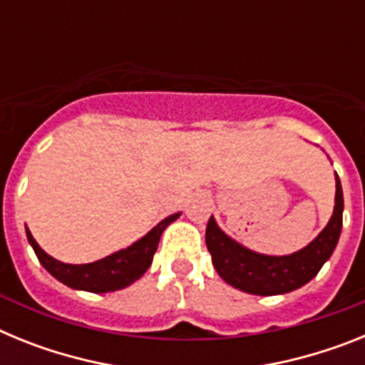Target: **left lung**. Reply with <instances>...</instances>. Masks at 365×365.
I'll use <instances>...</instances> for the list:
<instances>
[{"label": "left lung", "mask_w": 365, "mask_h": 365, "mask_svg": "<svg viewBox=\"0 0 365 365\" xmlns=\"http://www.w3.org/2000/svg\"><path fill=\"white\" fill-rule=\"evenodd\" d=\"M344 193L336 177V197L333 217L312 243L291 256H263L241 247L215 225L214 217L206 225V247L215 270L228 285L248 294H285L311 282L331 257L341 232Z\"/></svg>", "instance_id": "obj_1"}]
</instances>
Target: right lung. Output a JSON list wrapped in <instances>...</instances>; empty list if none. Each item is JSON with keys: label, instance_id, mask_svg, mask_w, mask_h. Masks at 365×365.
I'll list each match as a JSON object with an SVG mask.
<instances>
[{"label": "right lung", "instance_id": "1", "mask_svg": "<svg viewBox=\"0 0 365 365\" xmlns=\"http://www.w3.org/2000/svg\"><path fill=\"white\" fill-rule=\"evenodd\" d=\"M177 217H179V214L163 219L157 227L151 228L144 235L143 240H138L137 243H133L125 250H118V252L111 254L104 259L87 263V265H69V263H62V261L51 257L49 254H45L40 245L36 243V240L32 237L29 228L27 240L34 248L41 265L47 269V272L53 274L58 282L66 283L67 287H73V289H80V291L111 292L131 285L150 269L164 228L172 221H175Z\"/></svg>", "mask_w": 365, "mask_h": 365}]
</instances>
